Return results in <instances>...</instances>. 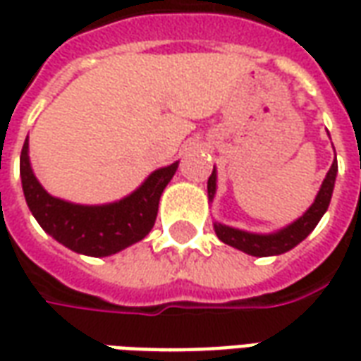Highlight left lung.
Listing matches in <instances>:
<instances>
[{
	"label": "left lung",
	"instance_id": "1",
	"mask_svg": "<svg viewBox=\"0 0 361 361\" xmlns=\"http://www.w3.org/2000/svg\"><path fill=\"white\" fill-rule=\"evenodd\" d=\"M336 172H338V164H336V158H334L331 170L326 172V178L323 180V185L319 189L317 197H315V203L311 204L307 212L295 220L294 224H290L284 230H280L276 234L271 235H259V234H250V232H242V230H235V228L222 226V224H214V232L219 235L220 240L228 245H232L235 250L243 251L247 255L253 257H271V255H280V253H286L292 247H295L298 243L305 240L307 235L313 232V228L317 226V222L321 216L325 214L331 203V197H333V188L334 180H336ZM209 197L212 199L214 191H216V173L212 170L209 183Z\"/></svg>",
	"mask_w": 361,
	"mask_h": 361
}]
</instances>
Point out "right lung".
<instances>
[{"label": "right lung", "mask_w": 361, "mask_h": 361, "mask_svg": "<svg viewBox=\"0 0 361 361\" xmlns=\"http://www.w3.org/2000/svg\"><path fill=\"white\" fill-rule=\"evenodd\" d=\"M176 170L178 162L150 173L141 188L119 203L85 207L46 193L30 170L28 141L20 150L23 191L38 224L66 247L90 257L118 253L149 234L157 220L160 195Z\"/></svg>", "instance_id": "obj_1"}]
</instances>
